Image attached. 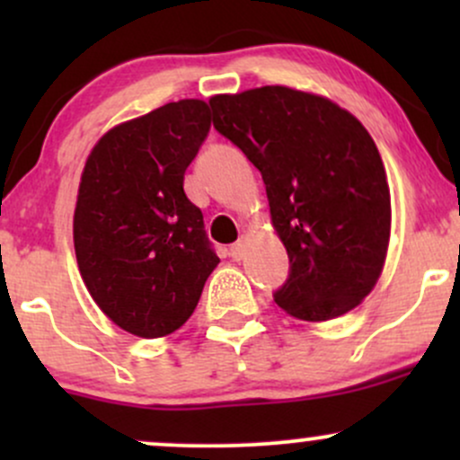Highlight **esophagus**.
<instances>
[{
    "label": "esophagus",
    "instance_id": "obj_1",
    "mask_svg": "<svg viewBox=\"0 0 460 460\" xmlns=\"http://www.w3.org/2000/svg\"><path fill=\"white\" fill-rule=\"evenodd\" d=\"M229 255L234 257L235 261H242L246 257V240L244 237H242V240H237L234 246H231V251H229Z\"/></svg>",
    "mask_w": 460,
    "mask_h": 460
}]
</instances>
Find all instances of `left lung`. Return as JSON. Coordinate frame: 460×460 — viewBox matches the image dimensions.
<instances>
[{"label": "left lung", "mask_w": 460, "mask_h": 460, "mask_svg": "<svg viewBox=\"0 0 460 460\" xmlns=\"http://www.w3.org/2000/svg\"><path fill=\"white\" fill-rule=\"evenodd\" d=\"M209 105L214 128L266 183L274 234L289 257L274 303L305 322L361 305L381 279L392 235L387 172L361 120L289 86L214 94Z\"/></svg>", "instance_id": "8db88e82"}]
</instances>
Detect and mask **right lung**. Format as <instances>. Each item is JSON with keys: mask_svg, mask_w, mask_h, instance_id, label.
I'll return each mask as SVG.
<instances>
[{"mask_svg": "<svg viewBox=\"0 0 460 460\" xmlns=\"http://www.w3.org/2000/svg\"><path fill=\"white\" fill-rule=\"evenodd\" d=\"M212 128L203 99H179L108 129L84 164L73 244L97 307L145 340L186 324L220 260L183 175Z\"/></svg>", "mask_w": 460, "mask_h": 460, "instance_id": "right-lung-1", "label": "right lung"}]
</instances>
